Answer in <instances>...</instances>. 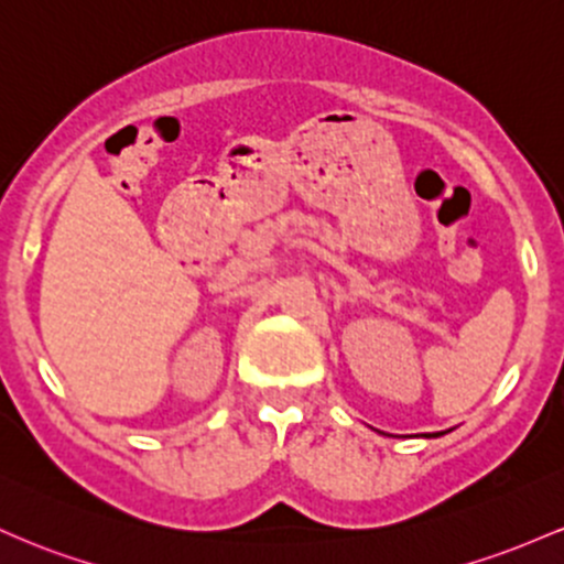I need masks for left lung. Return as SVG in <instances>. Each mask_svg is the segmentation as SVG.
I'll return each mask as SVG.
<instances>
[{
  "label": "left lung",
  "mask_w": 564,
  "mask_h": 564,
  "mask_svg": "<svg viewBox=\"0 0 564 564\" xmlns=\"http://www.w3.org/2000/svg\"><path fill=\"white\" fill-rule=\"evenodd\" d=\"M442 434H447V432H436V434H423V436H442Z\"/></svg>",
  "instance_id": "left-lung-1"
}]
</instances>
